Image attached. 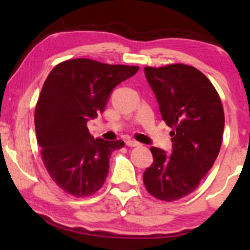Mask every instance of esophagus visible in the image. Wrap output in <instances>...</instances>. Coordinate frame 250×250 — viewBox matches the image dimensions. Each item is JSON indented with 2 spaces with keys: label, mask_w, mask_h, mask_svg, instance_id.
<instances>
[{
  "label": "esophagus",
  "mask_w": 250,
  "mask_h": 250,
  "mask_svg": "<svg viewBox=\"0 0 250 250\" xmlns=\"http://www.w3.org/2000/svg\"><path fill=\"white\" fill-rule=\"evenodd\" d=\"M125 145H127L128 147H139L140 143L135 141V140H128V141H125Z\"/></svg>",
  "instance_id": "1"
}]
</instances>
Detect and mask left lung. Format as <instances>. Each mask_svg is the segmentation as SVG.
<instances>
[{
	"label": "left lung",
	"instance_id": "8db88e82",
	"mask_svg": "<svg viewBox=\"0 0 250 250\" xmlns=\"http://www.w3.org/2000/svg\"><path fill=\"white\" fill-rule=\"evenodd\" d=\"M163 121L171 128V155L151 147L154 162L143 173L147 191L156 199L176 201L199 187L219 155L225 113L216 89L191 65L174 63L145 67Z\"/></svg>",
	"mask_w": 250,
	"mask_h": 250
}]
</instances>
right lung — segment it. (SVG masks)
<instances>
[{"label":"right lung","instance_id":"obj_1","mask_svg":"<svg viewBox=\"0 0 250 250\" xmlns=\"http://www.w3.org/2000/svg\"><path fill=\"white\" fill-rule=\"evenodd\" d=\"M136 65L89 59L63 61L45 79L35 109L37 143L54 182L76 197L95 194L109 171V157L125 142L94 140L87 122L104 110L111 90L136 74Z\"/></svg>","mask_w":250,"mask_h":250}]
</instances>
